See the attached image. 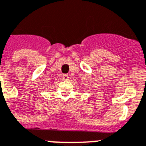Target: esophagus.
<instances>
[{"mask_svg": "<svg viewBox=\"0 0 146 146\" xmlns=\"http://www.w3.org/2000/svg\"><path fill=\"white\" fill-rule=\"evenodd\" d=\"M68 78H69V75L68 74H63V75H62V79H63V80H68Z\"/></svg>", "mask_w": 146, "mask_h": 146, "instance_id": "esophagus-1", "label": "esophagus"}]
</instances>
